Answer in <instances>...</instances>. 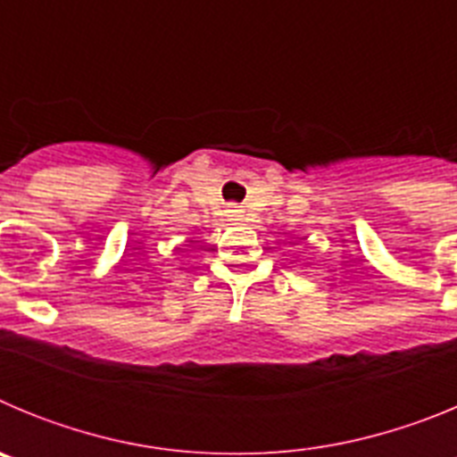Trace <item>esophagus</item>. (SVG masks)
Wrapping results in <instances>:
<instances>
[{"mask_svg":"<svg viewBox=\"0 0 457 457\" xmlns=\"http://www.w3.org/2000/svg\"><path fill=\"white\" fill-rule=\"evenodd\" d=\"M231 212H237V210H236V208H233V210H231Z\"/></svg>","mask_w":457,"mask_h":457,"instance_id":"obj_1","label":"esophagus"}]
</instances>
